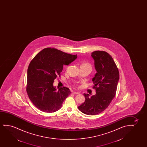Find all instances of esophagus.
<instances>
[{"instance_id": "esophagus-1", "label": "esophagus", "mask_w": 147, "mask_h": 147, "mask_svg": "<svg viewBox=\"0 0 147 147\" xmlns=\"http://www.w3.org/2000/svg\"><path fill=\"white\" fill-rule=\"evenodd\" d=\"M72 93L73 94H78L79 93L78 92H76V91H74V92H72Z\"/></svg>"}]
</instances>
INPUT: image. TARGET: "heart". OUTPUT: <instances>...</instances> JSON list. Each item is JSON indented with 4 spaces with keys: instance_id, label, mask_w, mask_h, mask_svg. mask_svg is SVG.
<instances>
[{
    "instance_id": "1",
    "label": "heart",
    "mask_w": 147,
    "mask_h": 147,
    "mask_svg": "<svg viewBox=\"0 0 147 147\" xmlns=\"http://www.w3.org/2000/svg\"><path fill=\"white\" fill-rule=\"evenodd\" d=\"M81 66H86L91 67L90 65L88 64V63H83L82 64H81Z\"/></svg>"
}]
</instances>
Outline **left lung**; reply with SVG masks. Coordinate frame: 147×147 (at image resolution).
I'll list each match as a JSON object with an SVG mask.
<instances>
[{
    "label": "left lung",
    "instance_id": "left-lung-1",
    "mask_svg": "<svg viewBox=\"0 0 147 147\" xmlns=\"http://www.w3.org/2000/svg\"><path fill=\"white\" fill-rule=\"evenodd\" d=\"M94 60L96 73L92 78L96 94L89 97L84 94L85 101L79 106L82 113L87 115H95L102 112L109 107L114 98L119 79V73L112 57L109 53L96 51L91 54Z\"/></svg>",
    "mask_w": 147,
    "mask_h": 147
}]
</instances>
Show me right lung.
<instances>
[{
    "label": "right lung",
    "mask_w": 147,
    "mask_h": 147,
    "mask_svg": "<svg viewBox=\"0 0 147 147\" xmlns=\"http://www.w3.org/2000/svg\"><path fill=\"white\" fill-rule=\"evenodd\" d=\"M77 58V55L48 48L41 51L31 61L27 72L26 92L36 108L49 113L61 108L70 91L65 87L57 90L53 83L57 77L60 76L63 65H68Z\"/></svg>",
    "instance_id": "1"
}]
</instances>
